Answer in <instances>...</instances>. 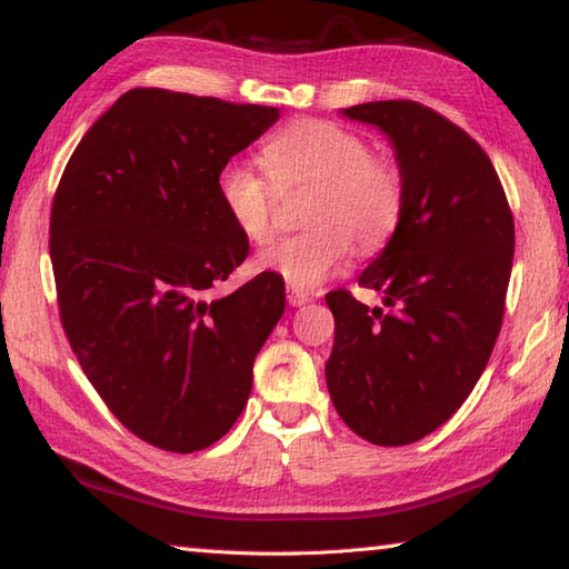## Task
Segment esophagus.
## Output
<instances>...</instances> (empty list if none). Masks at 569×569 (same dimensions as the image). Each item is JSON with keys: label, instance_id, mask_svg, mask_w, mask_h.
I'll use <instances>...</instances> for the list:
<instances>
[{"label": "esophagus", "instance_id": "obj_1", "mask_svg": "<svg viewBox=\"0 0 569 569\" xmlns=\"http://www.w3.org/2000/svg\"><path fill=\"white\" fill-rule=\"evenodd\" d=\"M308 301H311V296H308L306 291H298V288L288 286V303H291V306H303Z\"/></svg>", "mask_w": 569, "mask_h": 569}]
</instances>
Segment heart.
<instances>
[{"mask_svg": "<svg viewBox=\"0 0 569 569\" xmlns=\"http://www.w3.org/2000/svg\"><path fill=\"white\" fill-rule=\"evenodd\" d=\"M268 181L261 172L228 162L218 172L216 192L230 223L253 246L276 233V190L311 186L301 233L286 238L258 258L263 271L278 273L293 288L323 283L343 258L351 240L371 256L389 246L407 210V178L387 156L371 152L361 134L326 120L288 124L263 150Z\"/></svg>", "mask_w": 569, "mask_h": 569, "instance_id": "b5f03b06", "label": "heart"}]
</instances>
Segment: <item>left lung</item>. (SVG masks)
I'll return each mask as SVG.
<instances>
[{
  "mask_svg": "<svg viewBox=\"0 0 569 569\" xmlns=\"http://www.w3.org/2000/svg\"><path fill=\"white\" fill-rule=\"evenodd\" d=\"M346 118L377 124L397 148L407 210L359 278L383 306L326 296L333 351L326 383L361 439L403 447L439 429L475 389L502 329L515 218L492 160L445 114L413 100L366 102Z\"/></svg>",
  "mask_w": 569,
  "mask_h": 569,
  "instance_id": "8db88e82",
  "label": "left lung"
}]
</instances>
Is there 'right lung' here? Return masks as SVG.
Here are the masks:
<instances>
[{
    "mask_svg": "<svg viewBox=\"0 0 569 569\" xmlns=\"http://www.w3.org/2000/svg\"><path fill=\"white\" fill-rule=\"evenodd\" d=\"M276 120L266 104L130 90L84 132L54 190L67 341L122 427L162 451L190 455L228 435L283 316L271 271L208 298L250 250L220 206L218 172Z\"/></svg>",
    "mask_w": 569,
    "mask_h": 569,
    "instance_id": "right-lung-1",
    "label": "right lung"
}]
</instances>
